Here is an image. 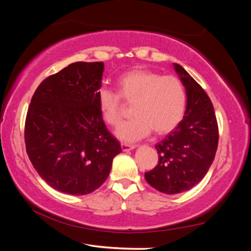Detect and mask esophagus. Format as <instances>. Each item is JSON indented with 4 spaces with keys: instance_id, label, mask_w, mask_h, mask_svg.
I'll return each instance as SVG.
<instances>
[{
    "instance_id": "obj_1",
    "label": "esophagus",
    "mask_w": 251,
    "mask_h": 251,
    "mask_svg": "<svg viewBox=\"0 0 251 251\" xmlns=\"http://www.w3.org/2000/svg\"><path fill=\"white\" fill-rule=\"evenodd\" d=\"M121 146H122V150L124 151H131L135 148V145H133V144H128V143H122Z\"/></svg>"
}]
</instances>
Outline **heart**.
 I'll return each mask as SVG.
<instances>
[{
  "instance_id": "obj_1",
  "label": "heart",
  "mask_w": 251,
  "mask_h": 251,
  "mask_svg": "<svg viewBox=\"0 0 251 251\" xmlns=\"http://www.w3.org/2000/svg\"><path fill=\"white\" fill-rule=\"evenodd\" d=\"M117 92L100 88L97 106L106 124L116 127L122 121L123 100L133 103L129 121L118 127L121 141L135 142L154 129L164 135L176 128L184 117L187 96L181 80L174 75L136 69L123 74L117 80Z\"/></svg>"
}]
</instances>
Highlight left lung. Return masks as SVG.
I'll return each instance as SVG.
<instances>
[{
    "mask_svg": "<svg viewBox=\"0 0 251 251\" xmlns=\"http://www.w3.org/2000/svg\"><path fill=\"white\" fill-rule=\"evenodd\" d=\"M174 66L186 90L185 115L175 129L156 144L158 164L145 173L148 184L168 195L189 190L205 177L219 139L217 118L209 96L182 66Z\"/></svg>",
    "mask_w": 251,
    "mask_h": 251,
    "instance_id": "8db88e82",
    "label": "left lung"
}]
</instances>
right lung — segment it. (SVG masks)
<instances>
[{"label":"right lung","mask_w":251,"mask_h":251,"mask_svg":"<svg viewBox=\"0 0 251 251\" xmlns=\"http://www.w3.org/2000/svg\"><path fill=\"white\" fill-rule=\"evenodd\" d=\"M103 62L72 63L36 88L25 120L24 139L33 167L54 189L94 192L108 177L120 143L97 106Z\"/></svg>","instance_id":"1"}]
</instances>
